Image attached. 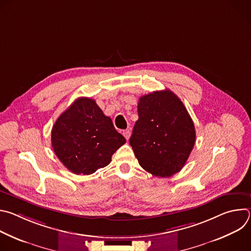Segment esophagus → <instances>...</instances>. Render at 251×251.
I'll use <instances>...</instances> for the list:
<instances>
[{"label":"esophagus","instance_id":"34e87169","mask_svg":"<svg viewBox=\"0 0 251 251\" xmlns=\"http://www.w3.org/2000/svg\"><path fill=\"white\" fill-rule=\"evenodd\" d=\"M123 136L125 137L126 140H129V138H130V136H131V131H130V130H125V131H123Z\"/></svg>","mask_w":251,"mask_h":251}]
</instances>
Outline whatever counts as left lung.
<instances>
[{
  "label": "left lung",
  "mask_w": 251,
  "mask_h": 251,
  "mask_svg": "<svg viewBox=\"0 0 251 251\" xmlns=\"http://www.w3.org/2000/svg\"><path fill=\"white\" fill-rule=\"evenodd\" d=\"M138 115L130 145L140 166L160 177L180 172L196 142L194 122L181 99L169 89L143 95Z\"/></svg>",
  "instance_id": "8db88e82"
}]
</instances>
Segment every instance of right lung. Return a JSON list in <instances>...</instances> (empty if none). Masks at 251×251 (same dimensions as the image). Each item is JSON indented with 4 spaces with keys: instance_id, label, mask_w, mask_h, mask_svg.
<instances>
[{
    "instance_id": "obj_1",
    "label": "right lung",
    "mask_w": 251,
    "mask_h": 251,
    "mask_svg": "<svg viewBox=\"0 0 251 251\" xmlns=\"http://www.w3.org/2000/svg\"><path fill=\"white\" fill-rule=\"evenodd\" d=\"M125 143L112 120L88 97L76 99L57 118L51 130L55 155L76 175H90L106 167Z\"/></svg>"
}]
</instances>
